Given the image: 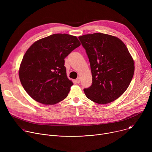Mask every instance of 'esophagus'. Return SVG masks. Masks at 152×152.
I'll list each match as a JSON object with an SVG mask.
<instances>
[{
  "label": "esophagus",
  "instance_id": "esophagus-1",
  "mask_svg": "<svg viewBox=\"0 0 152 152\" xmlns=\"http://www.w3.org/2000/svg\"><path fill=\"white\" fill-rule=\"evenodd\" d=\"M76 82L77 83H79L80 82V77H77V78L76 79Z\"/></svg>",
  "mask_w": 152,
  "mask_h": 152
}]
</instances>
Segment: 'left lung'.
<instances>
[{"mask_svg":"<svg viewBox=\"0 0 152 152\" xmlns=\"http://www.w3.org/2000/svg\"><path fill=\"white\" fill-rule=\"evenodd\" d=\"M89 59L92 85L83 91L99 104L111 103L127 90L134 74V62L124 42L102 33L79 37Z\"/></svg>","mask_w":152,"mask_h":152,"instance_id":"1","label":"left lung"}]
</instances>
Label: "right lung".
I'll list each match as a JSON object with an SVG mask.
<instances>
[{
    "mask_svg": "<svg viewBox=\"0 0 152 152\" xmlns=\"http://www.w3.org/2000/svg\"><path fill=\"white\" fill-rule=\"evenodd\" d=\"M80 45L75 36L55 34L37 41L28 49L19 78L34 100L55 104L67 97L73 83L67 76L64 59Z\"/></svg>",
    "mask_w": 152,
    "mask_h": 152,
    "instance_id": "right-lung-1",
    "label": "right lung"
}]
</instances>
